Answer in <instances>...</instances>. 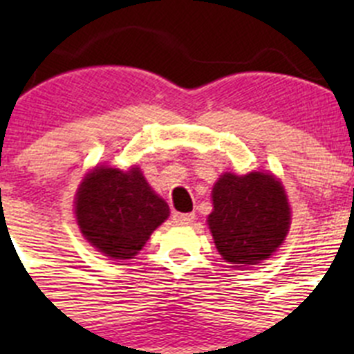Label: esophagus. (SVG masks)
<instances>
[{
    "label": "esophagus",
    "mask_w": 354,
    "mask_h": 354,
    "mask_svg": "<svg viewBox=\"0 0 354 354\" xmlns=\"http://www.w3.org/2000/svg\"><path fill=\"white\" fill-rule=\"evenodd\" d=\"M195 219V214H181V212H174L173 214V221L176 224H192Z\"/></svg>",
    "instance_id": "34e87169"
}]
</instances>
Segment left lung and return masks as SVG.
I'll return each instance as SVG.
<instances>
[{
    "label": "left lung",
    "instance_id": "8db88e82",
    "mask_svg": "<svg viewBox=\"0 0 354 354\" xmlns=\"http://www.w3.org/2000/svg\"><path fill=\"white\" fill-rule=\"evenodd\" d=\"M207 224L217 252L233 267L257 266L286 240L291 224L286 192L274 174H221Z\"/></svg>",
    "mask_w": 354,
    "mask_h": 354
}]
</instances>
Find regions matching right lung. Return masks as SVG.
Returning a JSON list of instances; mask_svg holds the SVG:
<instances>
[{
	"label": "right lung",
	"instance_id": "right-lung-1",
	"mask_svg": "<svg viewBox=\"0 0 354 354\" xmlns=\"http://www.w3.org/2000/svg\"><path fill=\"white\" fill-rule=\"evenodd\" d=\"M75 216L85 240L109 259H133L169 216L140 167L95 166L75 195Z\"/></svg>",
	"mask_w": 354,
	"mask_h": 354
}]
</instances>
